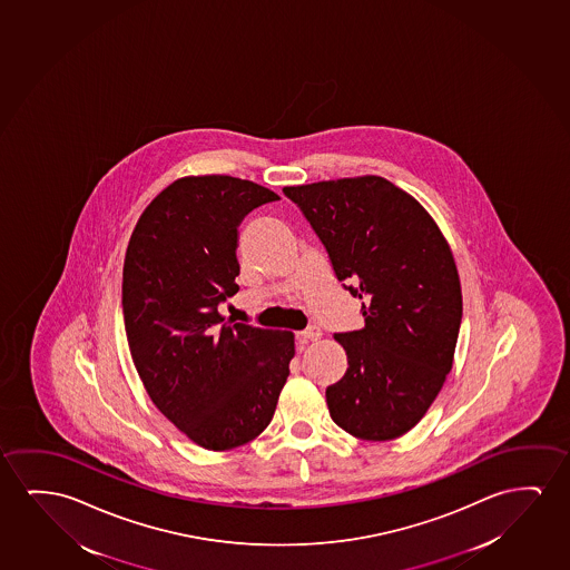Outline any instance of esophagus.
Returning <instances> with one entry per match:
<instances>
[{"mask_svg": "<svg viewBox=\"0 0 570 570\" xmlns=\"http://www.w3.org/2000/svg\"><path fill=\"white\" fill-rule=\"evenodd\" d=\"M321 328H318V326H311V328L298 332L297 340L301 344H306V342H316V340H321Z\"/></svg>", "mask_w": 570, "mask_h": 570, "instance_id": "obj_1", "label": "esophagus"}]
</instances>
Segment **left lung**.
<instances>
[{"instance_id":"obj_1","label":"left lung","mask_w":570,"mask_h":570,"mask_svg":"<svg viewBox=\"0 0 570 570\" xmlns=\"http://www.w3.org/2000/svg\"><path fill=\"white\" fill-rule=\"evenodd\" d=\"M283 193L328 249L337 281L363 301L365 326L334 336L350 367L326 389L330 416L353 438L396 440L424 417L453 367L463 295L450 244L432 215L385 177Z\"/></svg>"}]
</instances>
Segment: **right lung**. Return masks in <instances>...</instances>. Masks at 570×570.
Segmentation results:
<instances>
[{"instance_id":"1","label":"right lung","mask_w":570,"mask_h":570,"mask_svg":"<svg viewBox=\"0 0 570 570\" xmlns=\"http://www.w3.org/2000/svg\"><path fill=\"white\" fill-rule=\"evenodd\" d=\"M279 199L233 176H185L142 210L122 265L130 355L150 401L193 443L225 451L256 440L289 377L295 334L230 324L238 225Z\"/></svg>"}]
</instances>
